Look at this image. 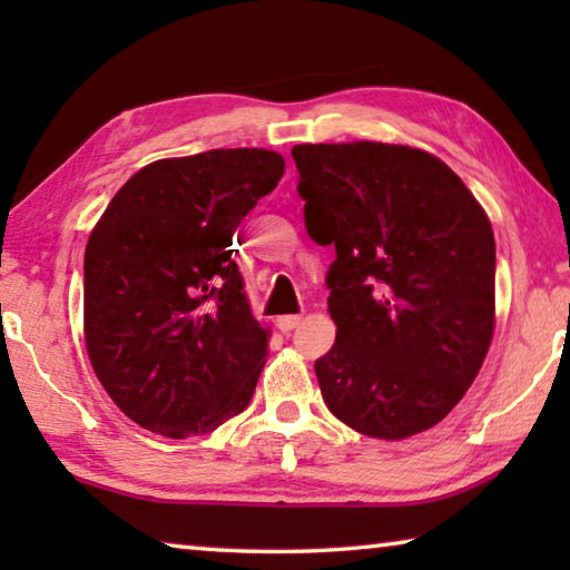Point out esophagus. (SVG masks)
I'll list each match as a JSON object with an SVG mask.
<instances>
[{"label":"esophagus","mask_w":570,"mask_h":570,"mask_svg":"<svg viewBox=\"0 0 570 570\" xmlns=\"http://www.w3.org/2000/svg\"><path fill=\"white\" fill-rule=\"evenodd\" d=\"M298 324H302V314H286V316H278V320H276V326H278V330H282L284 334L294 332Z\"/></svg>","instance_id":"esophagus-1"}]
</instances>
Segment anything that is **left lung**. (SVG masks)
Instances as JSON below:
<instances>
[{"label": "left lung", "mask_w": 570, "mask_h": 570, "mask_svg": "<svg viewBox=\"0 0 570 570\" xmlns=\"http://www.w3.org/2000/svg\"><path fill=\"white\" fill-rule=\"evenodd\" d=\"M304 224L334 246L336 342L314 364L334 417L362 435L430 430L478 377L495 326L485 210L430 153L390 142L294 146Z\"/></svg>", "instance_id": "obj_1"}]
</instances>
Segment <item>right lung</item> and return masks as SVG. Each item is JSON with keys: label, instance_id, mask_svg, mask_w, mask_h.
Wrapping results in <instances>:
<instances>
[{"label": "right lung", "instance_id": "obj_1", "mask_svg": "<svg viewBox=\"0 0 570 570\" xmlns=\"http://www.w3.org/2000/svg\"><path fill=\"white\" fill-rule=\"evenodd\" d=\"M284 158L262 148L156 160L125 183L85 248V344L105 392L140 428L206 435L244 412L266 362L230 254Z\"/></svg>", "mask_w": 570, "mask_h": 570}]
</instances>
